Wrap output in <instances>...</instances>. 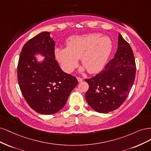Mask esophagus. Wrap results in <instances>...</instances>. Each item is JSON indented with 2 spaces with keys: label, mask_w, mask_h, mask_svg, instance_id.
<instances>
[{
  "label": "esophagus",
  "mask_w": 151,
  "mask_h": 151,
  "mask_svg": "<svg viewBox=\"0 0 151 151\" xmlns=\"http://www.w3.org/2000/svg\"><path fill=\"white\" fill-rule=\"evenodd\" d=\"M76 78L78 80V82H81L83 81V78H80V77H76Z\"/></svg>",
  "instance_id": "obj_1"
}]
</instances>
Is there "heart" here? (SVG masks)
<instances>
[{"label": "heart", "instance_id": "heart-1", "mask_svg": "<svg viewBox=\"0 0 151 151\" xmlns=\"http://www.w3.org/2000/svg\"><path fill=\"white\" fill-rule=\"evenodd\" d=\"M112 50V42L107 36L91 33L70 38L66 48H56L55 52L63 70L71 72L81 60L90 73H96L103 68Z\"/></svg>", "mask_w": 151, "mask_h": 151}]
</instances>
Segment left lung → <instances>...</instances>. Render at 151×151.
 <instances>
[{
	"label": "left lung",
	"mask_w": 151,
	"mask_h": 151,
	"mask_svg": "<svg viewBox=\"0 0 151 151\" xmlns=\"http://www.w3.org/2000/svg\"><path fill=\"white\" fill-rule=\"evenodd\" d=\"M136 65L129 44L119 35L118 49L104 69L85 81L89 88L87 103L95 111L106 114L117 109L129 93L135 77Z\"/></svg>",
	"instance_id": "obj_1"
}]
</instances>
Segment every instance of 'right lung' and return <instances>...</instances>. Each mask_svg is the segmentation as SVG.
Returning <instances> with one entry per match:
<instances>
[{"label": "right lung", "mask_w": 151, "mask_h": 151, "mask_svg": "<svg viewBox=\"0 0 151 151\" xmlns=\"http://www.w3.org/2000/svg\"><path fill=\"white\" fill-rule=\"evenodd\" d=\"M55 46L50 32H41L24 45L18 61L17 80L24 98L32 109L44 115L60 111L78 84L75 76L61 70ZM38 53L45 57L42 63L34 56Z\"/></svg>", "instance_id": "obj_1"}]
</instances>
